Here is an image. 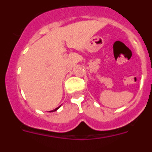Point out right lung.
Returning <instances> with one entry per match:
<instances>
[{
    "mask_svg": "<svg viewBox=\"0 0 152 152\" xmlns=\"http://www.w3.org/2000/svg\"><path fill=\"white\" fill-rule=\"evenodd\" d=\"M59 107H57V108H56V109H55V110H52V111H51V112H54V111H56V110H58V109L59 108Z\"/></svg>",
    "mask_w": 152,
    "mask_h": 152,
    "instance_id": "obj_1",
    "label": "right lung"
}]
</instances>
